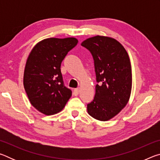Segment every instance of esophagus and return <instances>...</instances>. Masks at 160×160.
<instances>
[{
	"instance_id": "obj_1",
	"label": "esophagus",
	"mask_w": 160,
	"mask_h": 160,
	"mask_svg": "<svg viewBox=\"0 0 160 160\" xmlns=\"http://www.w3.org/2000/svg\"><path fill=\"white\" fill-rule=\"evenodd\" d=\"M79 92H80V90L78 88H76L75 89L74 91H73V94L75 96H77L78 94H79Z\"/></svg>"
}]
</instances>
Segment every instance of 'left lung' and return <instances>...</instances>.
<instances>
[{"mask_svg": "<svg viewBox=\"0 0 160 160\" xmlns=\"http://www.w3.org/2000/svg\"><path fill=\"white\" fill-rule=\"evenodd\" d=\"M81 45L93 56L97 84L93 101L88 112L101 121H109L126 106L132 89V70L128 54L117 40L112 37H90Z\"/></svg>", "mask_w": 160, "mask_h": 160, "instance_id": "8db88e82", "label": "left lung"}]
</instances>
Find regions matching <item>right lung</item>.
Returning a JSON list of instances; mask_svg holds the SVG:
<instances>
[{
  "mask_svg": "<svg viewBox=\"0 0 160 160\" xmlns=\"http://www.w3.org/2000/svg\"><path fill=\"white\" fill-rule=\"evenodd\" d=\"M78 43L74 37L48 38L29 53L24 71V88L31 104L45 115L60 112L72 95L64 86L61 64Z\"/></svg>",
  "mask_w": 160,
  "mask_h": 160,
  "instance_id": "right-lung-1",
  "label": "right lung"
}]
</instances>
